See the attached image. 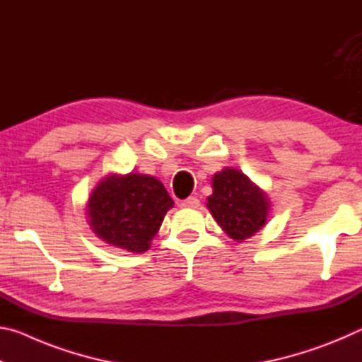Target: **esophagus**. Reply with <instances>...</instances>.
Wrapping results in <instances>:
<instances>
[{
  "instance_id": "esophagus-1",
  "label": "esophagus",
  "mask_w": 362,
  "mask_h": 362,
  "mask_svg": "<svg viewBox=\"0 0 362 362\" xmlns=\"http://www.w3.org/2000/svg\"><path fill=\"white\" fill-rule=\"evenodd\" d=\"M182 207H199V199L196 196H189L185 201H182Z\"/></svg>"
}]
</instances>
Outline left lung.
<instances>
[{
	"label": "left lung",
	"mask_w": 362,
	"mask_h": 362,
	"mask_svg": "<svg viewBox=\"0 0 362 362\" xmlns=\"http://www.w3.org/2000/svg\"><path fill=\"white\" fill-rule=\"evenodd\" d=\"M214 193L207 198L214 218L236 241L254 236L267 222V194L236 169H223L214 175Z\"/></svg>",
	"instance_id": "obj_1"
}]
</instances>
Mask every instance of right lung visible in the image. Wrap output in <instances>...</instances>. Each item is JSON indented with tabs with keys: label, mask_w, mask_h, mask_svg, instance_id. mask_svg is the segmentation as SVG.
<instances>
[{
	"label": "right lung",
	"mask_w": 362,
	"mask_h": 362,
	"mask_svg": "<svg viewBox=\"0 0 362 362\" xmlns=\"http://www.w3.org/2000/svg\"><path fill=\"white\" fill-rule=\"evenodd\" d=\"M173 206V198L155 177L110 175L90 194L88 218L100 240L129 252H145Z\"/></svg>",
	"instance_id": "obj_1"
}]
</instances>
